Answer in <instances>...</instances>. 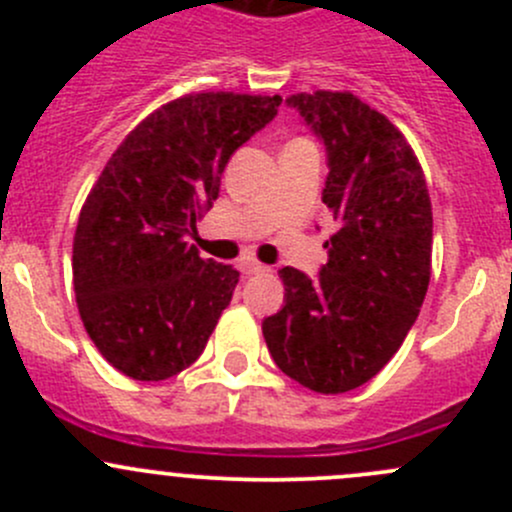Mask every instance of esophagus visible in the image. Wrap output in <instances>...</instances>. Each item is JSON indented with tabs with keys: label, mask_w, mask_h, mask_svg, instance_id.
<instances>
[{
	"label": "esophagus",
	"mask_w": 512,
	"mask_h": 512,
	"mask_svg": "<svg viewBox=\"0 0 512 512\" xmlns=\"http://www.w3.org/2000/svg\"><path fill=\"white\" fill-rule=\"evenodd\" d=\"M240 270L242 275H262V272H270V267L262 265V262H255V260H240Z\"/></svg>",
	"instance_id": "1"
}]
</instances>
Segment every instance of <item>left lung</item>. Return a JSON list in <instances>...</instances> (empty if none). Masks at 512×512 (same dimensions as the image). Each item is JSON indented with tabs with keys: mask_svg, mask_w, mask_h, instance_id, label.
<instances>
[{
	"mask_svg": "<svg viewBox=\"0 0 512 512\" xmlns=\"http://www.w3.org/2000/svg\"><path fill=\"white\" fill-rule=\"evenodd\" d=\"M329 153L322 200L339 223L317 280L280 272L285 307L262 322L289 379L344 394L374 379L414 327L431 282L433 213L404 133L349 91L292 94Z\"/></svg>",
	"mask_w": 512,
	"mask_h": 512,
	"instance_id": "left-lung-1",
	"label": "left lung"
}]
</instances>
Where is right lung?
Here are the masks:
<instances>
[{
	"label": "right lung",
	"instance_id": "1",
	"mask_svg": "<svg viewBox=\"0 0 512 512\" xmlns=\"http://www.w3.org/2000/svg\"><path fill=\"white\" fill-rule=\"evenodd\" d=\"M280 96L200 91L148 113L86 195L74 235L81 322L103 359L136 381L188 369L240 272L188 237L220 193L232 153L277 116Z\"/></svg>",
	"mask_w": 512,
	"mask_h": 512
}]
</instances>
